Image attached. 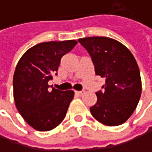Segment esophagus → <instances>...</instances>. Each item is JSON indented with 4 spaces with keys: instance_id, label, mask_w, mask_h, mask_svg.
I'll use <instances>...</instances> for the list:
<instances>
[{
    "instance_id": "obj_1",
    "label": "esophagus",
    "mask_w": 152,
    "mask_h": 152,
    "mask_svg": "<svg viewBox=\"0 0 152 152\" xmlns=\"http://www.w3.org/2000/svg\"><path fill=\"white\" fill-rule=\"evenodd\" d=\"M83 93V91H75V94L77 95V96H82Z\"/></svg>"
}]
</instances>
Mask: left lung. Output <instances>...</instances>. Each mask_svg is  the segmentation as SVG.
Instances as JSON below:
<instances>
[{"label":"left lung","instance_id":"left-lung-1","mask_svg":"<svg viewBox=\"0 0 152 152\" xmlns=\"http://www.w3.org/2000/svg\"><path fill=\"white\" fill-rule=\"evenodd\" d=\"M90 54L95 74L106 78L97 103L90 108L92 116L106 126L124 123L134 113L142 92L139 68L130 51L106 37L79 39Z\"/></svg>","mask_w":152,"mask_h":152}]
</instances>
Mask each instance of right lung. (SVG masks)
Masks as SVG:
<instances>
[{
  "mask_svg": "<svg viewBox=\"0 0 152 152\" xmlns=\"http://www.w3.org/2000/svg\"><path fill=\"white\" fill-rule=\"evenodd\" d=\"M77 44L76 40L50 41L27 50L15 68L13 88L15 106L24 121L38 131H48L65 118L74 98L73 91L49 90L61 59Z\"/></svg>",
  "mask_w": 152,
  "mask_h": 152,
  "instance_id": "obj_1",
  "label": "right lung"
}]
</instances>
